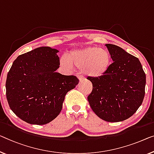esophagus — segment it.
Instances as JSON below:
<instances>
[{"instance_id": "obj_1", "label": "esophagus", "mask_w": 154, "mask_h": 154, "mask_svg": "<svg viewBox=\"0 0 154 154\" xmlns=\"http://www.w3.org/2000/svg\"><path fill=\"white\" fill-rule=\"evenodd\" d=\"M78 79H79V81L80 83H81V82L84 81L85 78L83 76H82V75H79V76H78Z\"/></svg>"}]
</instances>
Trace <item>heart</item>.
<instances>
[{
    "label": "heart",
    "instance_id": "obj_1",
    "mask_svg": "<svg viewBox=\"0 0 154 154\" xmlns=\"http://www.w3.org/2000/svg\"><path fill=\"white\" fill-rule=\"evenodd\" d=\"M111 63V54L106 50L98 47H86L73 50L61 59V64L68 68L75 66L85 75L91 77H100L106 74Z\"/></svg>",
    "mask_w": 154,
    "mask_h": 154
}]
</instances>
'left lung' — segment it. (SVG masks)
Segmentation results:
<instances>
[{
  "mask_svg": "<svg viewBox=\"0 0 154 154\" xmlns=\"http://www.w3.org/2000/svg\"><path fill=\"white\" fill-rule=\"evenodd\" d=\"M113 63L106 74L87 79L93 84L88 101L103 120L118 122L132 116L143 103L146 75L140 61L122 48L106 44Z\"/></svg>",
  "mask_w": 154,
  "mask_h": 154,
  "instance_id": "obj_1",
  "label": "left lung"
}]
</instances>
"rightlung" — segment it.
Returning <instances> with one entry per match:
<instances>
[{
  "label": "right lung",
  "instance_id": "obj_1",
  "mask_svg": "<svg viewBox=\"0 0 154 154\" xmlns=\"http://www.w3.org/2000/svg\"><path fill=\"white\" fill-rule=\"evenodd\" d=\"M59 50L40 47L19 55L6 80V96L16 116L31 125H42L57 118L66 93L79 80L73 75L57 72Z\"/></svg>",
  "mask_w": 154,
  "mask_h": 154
}]
</instances>
